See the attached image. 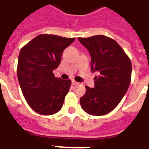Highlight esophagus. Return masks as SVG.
<instances>
[{"label":"esophagus","instance_id":"34e87169","mask_svg":"<svg viewBox=\"0 0 149 149\" xmlns=\"http://www.w3.org/2000/svg\"><path fill=\"white\" fill-rule=\"evenodd\" d=\"M72 85H77V84H79V83H77V82L74 80H72Z\"/></svg>","mask_w":149,"mask_h":149}]
</instances>
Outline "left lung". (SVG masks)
<instances>
[{"mask_svg": "<svg viewBox=\"0 0 149 149\" xmlns=\"http://www.w3.org/2000/svg\"><path fill=\"white\" fill-rule=\"evenodd\" d=\"M78 40L90 54L92 71L100 73L95 77L94 88L86 86L81 106L89 115L108 114L128 90L132 75L130 59L116 41L103 35Z\"/></svg>", "mask_w": 149, "mask_h": 149, "instance_id": "left-lung-1", "label": "left lung"}]
</instances>
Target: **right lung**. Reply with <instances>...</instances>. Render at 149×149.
I'll use <instances>...</instances> for the list:
<instances>
[{"label": "right lung", "mask_w": 149, "mask_h": 149, "mask_svg": "<svg viewBox=\"0 0 149 149\" xmlns=\"http://www.w3.org/2000/svg\"><path fill=\"white\" fill-rule=\"evenodd\" d=\"M75 40L57 35L40 34L20 49L17 78L25 100L40 115H53L62 108L71 80H63L53 70L61 62L63 52Z\"/></svg>", "instance_id": "1"}]
</instances>
